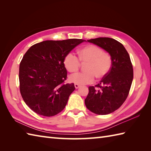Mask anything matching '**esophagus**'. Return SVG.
I'll return each instance as SVG.
<instances>
[{"label":"esophagus","mask_w":151,"mask_h":151,"mask_svg":"<svg viewBox=\"0 0 151 151\" xmlns=\"http://www.w3.org/2000/svg\"><path fill=\"white\" fill-rule=\"evenodd\" d=\"M75 87L76 89H78L80 87V85H78L77 84H75Z\"/></svg>","instance_id":"esophagus-1"}]
</instances>
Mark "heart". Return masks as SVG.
Here are the masks:
<instances>
[{
    "label": "heart",
    "instance_id": "b5f03b06",
    "mask_svg": "<svg viewBox=\"0 0 151 151\" xmlns=\"http://www.w3.org/2000/svg\"><path fill=\"white\" fill-rule=\"evenodd\" d=\"M87 63L86 73H78L70 75L69 81L78 85L91 84L96 78L101 79L108 75L111 66V59L101 48L93 45L83 47L79 51V58L75 54L69 52L64 59V65L70 73L76 72L81 63Z\"/></svg>",
    "mask_w": 151,
    "mask_h": 151
}]
</instances>
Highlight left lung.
<instances>
[{"instance_id": "obj_1", "label": "left lung", "mask_w": 151, "mask_h": 151, "mask_svg": "<svg viewBox=\"0 0 151 151\" xmlns=\"http://www.w3.org/2000/svg\"><path fill=\"white\" fill-rule=\"evenodd\" d=\"M88 41L110 54L111 67L99 84L89 86L85 104L93 113L107 115L119 108L129 95L133 81L132 64L127 50L117 40L98 37Z\"/></svg>"}]
</instances>
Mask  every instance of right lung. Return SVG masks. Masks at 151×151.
I'll return each instance as SVG.
<instances>
[{
  "label": "right lung",
  "mask_w": 151,
  "mask_h": 151,
  "mask_svg": "<svg viewBox=\"0 0 151 151\" xmlns=\"http://www.w3.org/2000/svg\"><path fill=\"white\" fill-rule=\"evenodd\" d=\"M86 40H47L32 46L19 65V88L25 103L35 113L46 117L62 111L75 90L73 83L64 84V59Z\"/></svg>",
  "instance_id": "right-lung-1"
}]
</instances>
